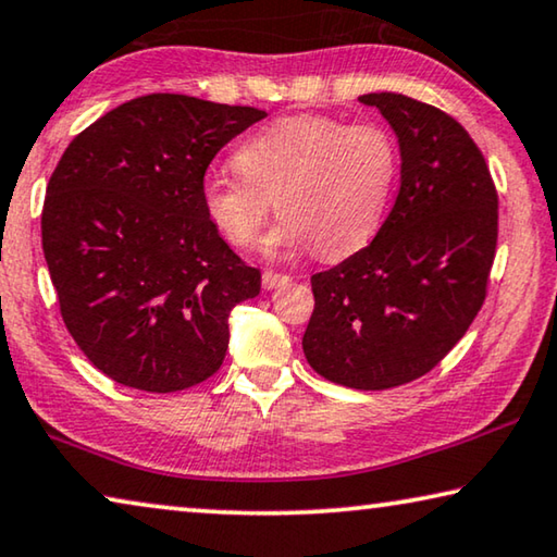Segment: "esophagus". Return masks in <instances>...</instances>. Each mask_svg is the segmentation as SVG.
I'll list each match as a JSON object with an SVG mask.
<instances>
[{"instance_id":"obj_1","label":"esophagus","mask_w":557,"mask_h":557,"mask_svg":"<svg viewBox=\"0 0 557 557\" xmlns=\"http://www.w3.org/2000/svg\"><path fill=\"white\" fill-rule=\"evenodd\" d=\"M289 275H282V272H272V270H268L262 275V287L264 289H277V287H285V285H289Z\"/></svg>"}]
</instances>
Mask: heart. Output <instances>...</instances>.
Returning a JSON list of instances; mask_svg holds the SVG:
<instances>
[{
	"instance_id": "b5f03b06",
	"label": "heart",
	"mask_w": 557,
	"mask_h": 557,
	"mask_svg": "<svg viewBox=\"0 0 557 557\" xmlns=\"http://www.w3.org/2000/svg\"><path fill=\"white\" fill-rule=\"evenodd\" d=\"M235 163L240 173L210 171L200 185L202 210L227 243L258 245L275 200L282 220L268 237L270 252L314 245L322 258H342L382 225L399 146L382 123L302 113L252 134Z\"/></svg>"
}]
</instances>
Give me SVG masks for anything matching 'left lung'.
<instances>
[{
    "label": "left lung",
    "instance_id": "1",
    "mask_svg": "<svg viewBox=\"0 0 557 557\" xmlns=\"http://www.w3.org/2000/svg\"><path fill=\"white\" fill-rule=\"evenodd\" d=\"M389 121L401 185L372 243L312 275L302 337L317 374L379 392L431 372L483 307L498 243V193L461 123L404 94H364Z\"/></svg>",
    "mask_w": 557,
    "mask_h": 557
}]
</instances>
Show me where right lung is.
<instances>
[{"label":"right lung","mask_w":557,"mask_h":557,"mask_svg":"<svg viewBox=\"0 0 557 557\" xmlns=\"http://www.w3.org/2000/svg\"><path fill=\"white\" fill-rule=\"evenodd\" d=\"M264 116L148 94L61 156L41 210L44 258L69 334L113 382L171 394L223 364L227 317L262 277L210 223L200 185L220 148Z\"/></svg>","instance_id":"obj_1"}]
</instances>
